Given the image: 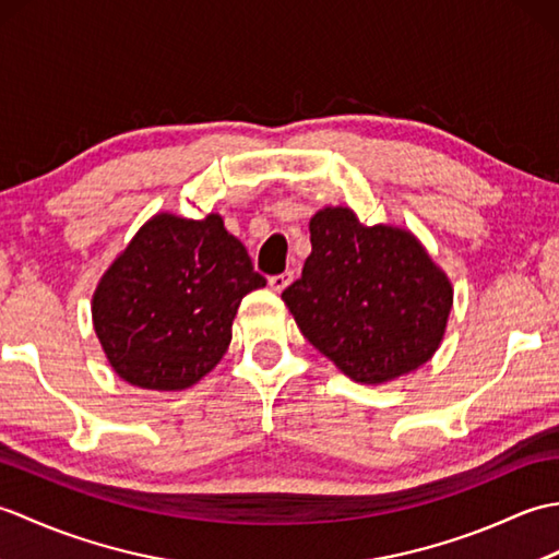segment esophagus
Segmentation results:
<instances>
[{"instance_id":"obj_1","label":"esophagus","mask_w":559,"mask_h":559,"mask_svg":"<svg viewBox=\"0 0 559 559\" xmlns=\"http://www.w3.org/2000/svg\"><path fill=\"white\" fill-rule=\"evenodd\" d=\"M290 281H293V271H286V273H278V276H271L269 286H271V290L281 293L290 286Z\"/></svg>"}]
</instances>
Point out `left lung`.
<instances>
[{
  "instance_id": "1",
  "label": "left lung",
  "mask_w": 559,
  "mask_h": 559,
  "mask_svg": "<svg viewBox=\"0 0 559 559\" xmlns=\"http://www.w3.org/2000/svg\"><path fill=\"white\" fill-rule=\"evenodd\" d=\"M312 252L283 302L302 336L360 384L418 370L444 338L454 286L401 225H365L348 206L310 218Z\"/></svg>"
}]
</instances>
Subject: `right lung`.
Instances as JSON below:
<instances>
[{"mask_svg": "<svg viewBox=\"0 0 559 559\" xmlns=\"http://www.w3.org/2000/svg\"><path fill=\"white\" fill-rule=\"evenodd\" d=\"M221 213L151 216L91 300L93 329L112 370L148 391H185L221 362L247 293L264 288Z\"/></svg>", "mask_w": 559, "mask_h": 559, "instance_id": "1", "label": "right lung"}]
</instances>
